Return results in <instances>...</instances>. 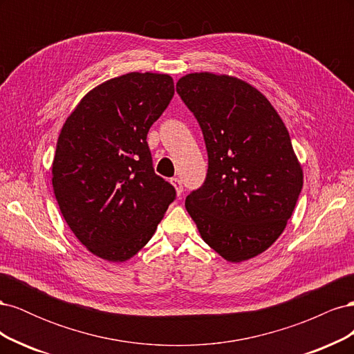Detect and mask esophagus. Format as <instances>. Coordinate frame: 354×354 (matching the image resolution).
<instances>
[{
  "instance_id": "1",
  "label": "esophagus",
  "mask_w": 354,
  "mask_h": 354,
  "mask_svg": "<svg viewBox=\"0 0 354 354\" xmlns=\"http://www.w3.org/2000/svg\"><path fill=\"white\" fill-rule=\"evenodd\" d=\"M171 185L174 186V189H176V194H177L178 196H181V194H183V185H181V180H180V178H177V177L171 178Z\"/></svg>"
}]
</instances>
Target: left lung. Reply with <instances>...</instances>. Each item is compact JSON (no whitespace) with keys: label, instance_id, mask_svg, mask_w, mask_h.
Returning a JSON list of instances; mask_svg holds the SVG:
<instances>
[{"label":"left lung","instance_id":"8db88e82","mask_svg":"<svg viewBox=\"0 0 354 354\" xmlns=\"http://www.w3.org/2000/svg\"><path fill=\"white\" fill-rule=\"evenodd\" d=\"M208 151L203 186L186 198L201 238L230 263L281 236L303 189V167L279 113L246 81L194 72L177 81Z\"/></svg>","mask_w":354,"mask_h":354}]
</instances>
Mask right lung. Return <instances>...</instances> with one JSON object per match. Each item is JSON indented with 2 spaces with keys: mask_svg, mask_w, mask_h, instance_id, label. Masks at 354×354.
Here are the masks:
<instances>
[{
  "mask_svg": "<svg viewBox=\"0 0 354 354\" xmlns=\"http://www.w3.org/2000/svg\"><path fill=\"white\" fill-rule=\"evenodd\" d=\"M174 95L168 73L130 72L90 90L63 124L51 165L59 209L78 241L111 263L151 241L176 190L155 174L149 128Z\"/></svg>",
  "mask_w": 354,
  "mask_h": 354,
  "instance_id": "obj_1",
  "label": "right lung"
}]
</instances>
